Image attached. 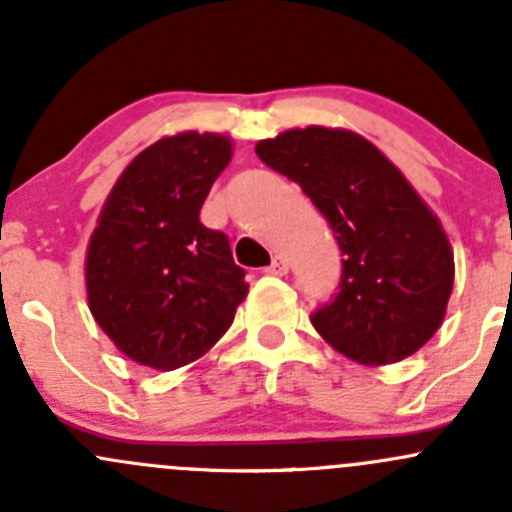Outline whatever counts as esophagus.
<instances>
[{
	"label": "esophagus",
	"mask_w": 512,
	"mask_h": 512,
	"mask_svg": "<svg viewBox=\"0 0 512 512\" xmlns=\"http://www.w3.org/2000/svg\"><path fill=\"white\" fill-rule=\"evenodd\" d=\"M287 270H289V262H287L285 257H282V255H275V257H272V262H270V265L265 267V272H267V275H277V277L287 275Z\"/></svg>",
	"instance_id": "34e87169"
}]
</instances>
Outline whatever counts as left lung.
I'll return each instance as SVG.
<instances>
[{"label": "left lung", "instance_id": "left-lung-1", "mask_svg": "<svg viewBox=\"0 0 512 512\" xmlns=\"http://www.w3.org/2000/svg\"><path fill=\"white\" fill-rule=\"evenodd\" d=\"M327 218L342 282L312 324L366 366L406 359L436 334L453 289V250L436 215L374 143L344 128H294L257 143Z\"/></svg>", "mask_w": 512, "mask_h": 512}]
</instances>
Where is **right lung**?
I'll list each match as a JSON object with an SVG mask.
<instances>
[{
    "label": "right lung",
    "mask_w": 512,
    "mask_h": 512,
    "mask_svg": "<svg viewBox=\"0 0 512 512\" xmlns=\"http://www.w3.org/2000/svg\"><path fill=\"white\" fill-rule=\"evenodd\" d=\"M232 158L220 133L160 138L108 193L86 252V292L98 327L128 359L158 371L200 359L247 297L227 235L200 208Z\"/></svg>",
    "instance_id": "right-lung-1"
}]
</instances>
